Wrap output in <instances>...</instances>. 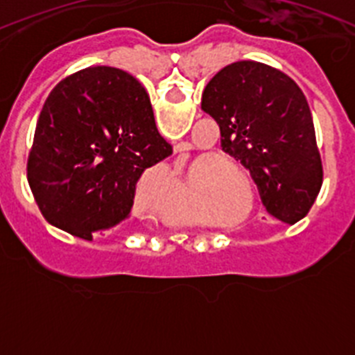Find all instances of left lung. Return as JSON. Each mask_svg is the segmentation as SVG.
<instances>
[{"instance_id":"8db88e82","label":"left lung","mask_w":355,"mask_h":355,"mask_svg":"<svg viewBox=\"0 0 355 355\" xmlns=\"http://www.w3.org/2000/svg\"><path fill=\"white\" fill-rule=\"evenodd\" d=\"M200 108L220 128L222 150L250 171L266 211L286 224L304 218L324 171L299 85L261 62H234L209 80Z\"/></svg>"}]
</instances>
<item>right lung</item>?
Wrapping results in <instances>:
<instances>
[{
  "instance_id": "obj_1",
  "label": "right lung",
  "mask_w": 355,
  "mask_h": 355,
  "mask_svg": "<svg viewBox=\"0 0 355 355\" xmlns=\"http://www.w3.org/2000/svg\"><path fill=\"white\" fill-rule=\"evenodd\" d=\"M171 155L142 83L97 65L62 80L44 103L28 183L49 224L92 240L126 220L142 172Z\"/></svg>"
}]
</instances>
